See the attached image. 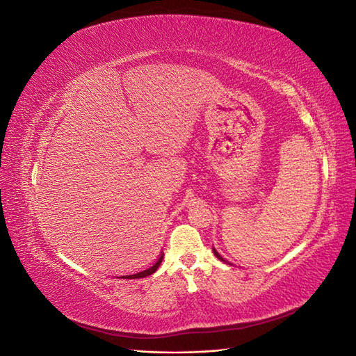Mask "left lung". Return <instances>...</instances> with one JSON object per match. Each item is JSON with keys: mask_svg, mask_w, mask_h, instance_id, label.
I'll use <instances>...</instances> for the list:
<instances>
[{"mask_svg": "<svg viewBox=\"0 0 356 356\" xmlns=\"http://www.w3.org/2000/svg\"><path fill=\"white\" fill-rule=\"evenodd\" d=\"M213 254H215V255H217V258H220V260H221V261H225V260H224V258H222V257H221V255H220V254H218L217 251H215V250H213Z\"/></svg>", "mask_w": 356, "mask_h": 356, "instance_id": "8db88e82", "label": "left lung"}]
</instances>
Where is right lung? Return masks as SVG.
<instances>
[{"instance_id":"1","label":"right lung","mask_w":356,"mask_h":356,"mask_svg":"<svg viewBox=\"0 0 356 356\" xmlns=\"http://www.w3.org/2000/svg\"><path fill=\"white\" fill-rule=\"evenodd\" d=\"M161 260H163V255H160V258L159 260L149 267V268H147V270H144V272H139V273H136V275H127V276H122L123 279H135V277H145V276H149V275H153L156 270H157V267L160 266V263H161Z\"/></svg>"}]
</instances>
